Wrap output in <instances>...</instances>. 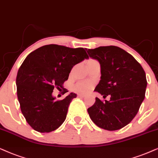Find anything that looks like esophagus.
Masks as SVG:
<instances>
[{"label": "esophagus", "mask_w": 158, "mask_h": 158, "mask_svg": "<svg viewBox=\"0 0 158 158\" xmlns=\"http://www.w3.org/2000/svg\"><path fill=\"white\" fill-rule=\"evenodd\" d=\"M78 96L81 97V98H84V97H85V94H83V93H80V94H79V95H78Z\"/></svg>", "instance_id": "34e87169"}]
</instances>
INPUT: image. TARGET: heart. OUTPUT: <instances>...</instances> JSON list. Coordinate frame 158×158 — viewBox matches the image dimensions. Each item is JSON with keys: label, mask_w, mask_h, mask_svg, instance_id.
<instances>
[{"label": "heart", "mask_w": 158, "mask_h": 158, "mask_svg": "<svg viewBox=\"0 0 158 158\" xmlns=\"http://www.w3.org/2000/svg\"><path fill=\"white\" fill-rule=\"evenodd\" d=\"M93 87V83L89 81H79L73 87V89L76 91L81 92V93H87Z\"/></svg>", "instance_id": "1"}]
</instances>
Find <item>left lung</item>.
Instances as JSON below:
<instances>
[{"mask_svg":"<svg viewBox=\"0 0 158 158\" xmlns=\"http://www.w3.org/2000/svg\"><path fill=\"white\" fill-rule=\"evenodd\" d=\"M89 57L101 65V80L95 90L103 98H95L87 109L89 117L97 126L117 131L129 124L137 114L145 98L147 81L144 70L131 54L115 46L86 49Z\"/></svg>","mask_w":158,"mask_h":158,"instance_id":"1","label":"left lung"}]
</instances>
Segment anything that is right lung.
Listing matches in <instances>:
<instances>
[{
    "label": "right lung",
    "instance_id": "right-lung-1",
    "mask_svg": "<svg viewBox=\"0 0 158 158\" xmlns=\"http://www.w3.org/2000/svg\"><path fill=\"white\" fill-rule=\"evenodd\" d=\"M85 59L88 55L84 48L57 44L43 46L27 56L18 70L16 85L21 111L32 128L49 133L63 123L77 94L56 101L53 89L63 88L73 65Z\"/></svg>",
    "mask_w": 158,
    "mask_h": 158
}]
</instances>
